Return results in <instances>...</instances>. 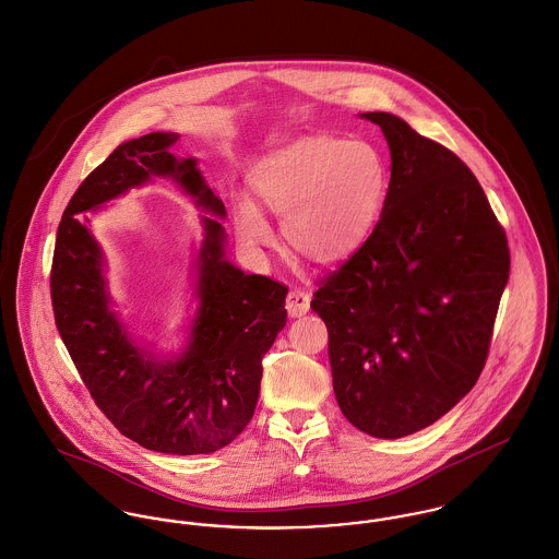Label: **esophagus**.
<instances>
[{"mask_svg": "<svg viewBox=\"0 0 559 559\" xmlns=\"http://www.w3.org/2000/svg\"><path fill=\"white\" fill-rule=\"evenodd\" d=\"M309 301H311V297H309L307 290H304V288H295V290H290L288 297H286V309H288V313H290L293 318H299V316H304V313L309 311Z\"/></svg>", "mask_w": 559, "mask_h": 559, "instance_id": "1", "label": "esophagus"}]
</instances>
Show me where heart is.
Wrapping results in <instances>:
<instances>
[{
	"label": "heart",
	"instance_id": "1",
	"mask_svg": "<svg viewBox=\"0 0 559 559\" xmlns=\"http://www.w3.org/2000/svg\"><path fill=\"white\" fill-rule=\"evenodd\" d=\"M258 199L282 217L286 241L311 262L353 254L373 230L386 199V166L367 141L309 136L271 153L252 177ZM248 246L271 241V226L252 201L235 209Z\"/></svg>",
	"mask_w": 559,
	"mask_h": 559
}]
</instances>
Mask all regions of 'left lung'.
<instances>
[{
	"mask_svg": "<svg viewBox=\"0 0 559 559\" xmlns=\"http://www.w3.org/2000/svg\"><path fill=\"white\" fill-rule=\"evenodd\" d=\"M391 150L367 241L320 280L340 409L384 440L429 427L476 384L510 273L507 233L474 173L391 112H362Z\"/></svg>",
	"mask_w": 559,
	"mask_h": 559,
	"instance_id": "8db88e82",
	"label": "left lung"
}]
</instances>
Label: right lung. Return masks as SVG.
<instances>
[{
  "mask_svg": "<svg viewBox=\"0 0 559 559\" xmlns=\"http://www.w3.org/2000/svg\"><path fill=\"white\" fill-rule=\"evenodd\" d=\"M175 134L152 132L110 153L66 206L52 252L57 331L104 416L136 444L166 455H204L230 444L252 420L262 356L286 324L288 286L246 275L224 258L219 219L203 217L199 297L192 344L179 360L155 362L126 335L108 307L102 254L81 213L170 175L204 211L224 217L192 157L177 159Z\"/></svg>",
  "mask_w": 559,
  "mask_h": 559,
  "instance_id": "add662e5",
  "label": "right lung"
}]
</instances>
